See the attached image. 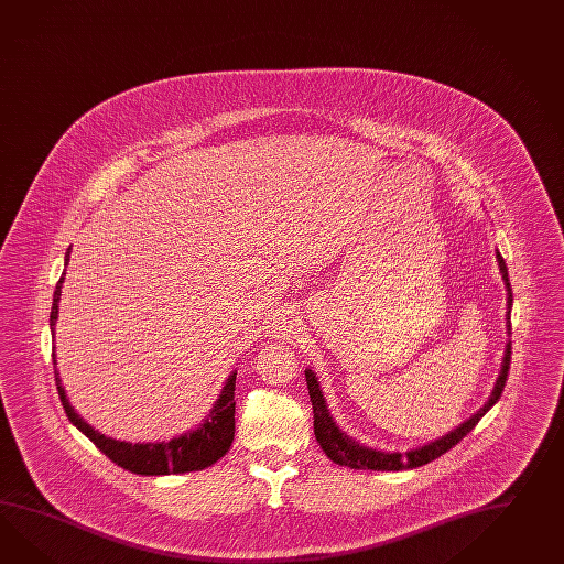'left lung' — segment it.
I'll return each instance as SVG.
<instances>
[{
  "mask_svg": "<svg viewBox=\"0 0 564 564\" xmlns=\"http://www.w3.org/2000/svg\"><path fill=\"white\" fill-rule=\"evenodd\" d=\"M497 262H499V271L506 281V289H508V334H511V322H509V312L513 305V293H511V285H509L508 267L503 257L497 252ZM509 362H511V343H508L506 348V357H503V365H501V372L497 377L491 398L482 405L481 410L473 413L467 422H463L460 426L454 427L453 432L444 434L442 438L434 440L430 444H424L420 448H413L408 453H383V451H375L369 446L358 444L357 440L346 436L340 427L336 426L334 417L330 415V410L326 405V399L322 395V389L317 383L316 372L305 369V381H307V389H310V399H312V408H314V434L316 440L322 446V451L330 458L332 463L343 465V467L350 468H371V470H403V468H415L427 465L432 460H436L438 456L448 453L453 446H456L460 440L467 436L473 427L479 424L485 413L494 408L495 403L501 398L503 387L508 381Z\"/></svg>",
  "mask_w": 564,
  "mask_h": 564,
  "instance_id": "left-lung-1",
  "label": "left lung"
}]
</instances>
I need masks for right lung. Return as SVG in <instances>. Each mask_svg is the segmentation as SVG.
<instances>
[{"mask_svg":"<svg viewBox=\"0 0 564 564\" xmlns=\"http://www.w3.org/2000/svg\"><path fill=\"white\" fill-rule=\"evenodd\" d=\"M70 248L65 252V267L69 264ZM63 273L56 283L51 307V332L55 336L56 317H58V302H61V288L65 281ZM55 348V346H53ZM53 365H56L55 350H53ZM56 389L58 398L65 408L70 424L82 430L87 438L96 444L101 453L116 463L118 467L126 468L134 475H177V473H192L202 468L212 467L216 460H220L224 454L230 451L234 440V387H236V371L228 377V381L221 389L220 398L212 412L199 427L189 430L181 436L169 442H122V440L108 438L101 432H97L83 420L79 413L70 408L69 399L65 395V389L61 384V377L55 369Z\"/></svg>","mask_w":564,"mask_h":564,"instance_id":"1","label":"right lung"}]
</instances>
